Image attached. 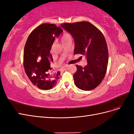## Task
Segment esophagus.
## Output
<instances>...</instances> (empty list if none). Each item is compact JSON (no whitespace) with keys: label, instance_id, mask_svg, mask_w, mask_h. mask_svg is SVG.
<instances>
[{"label":"esophagus","instance_id":"1","mask_svg":"<svg viewBox=\"0 0 134 134\" xmlns=\"http://www.w3.org/2000/svg\"><path fill=\"white\" fill-rule=\"evenodd\" d=\"M68 68V65H64L63 66V68H62V69L63 70H66Z\"/></svg>","mask_w":134,"mask_h":134}]
</instances>
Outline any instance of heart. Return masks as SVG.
<instances>
[{
  "label": "heart",
  "mask_w": 134,
  "mask_h": 134,
  "mask_svg": "<svg viewBox=\"0 0 134 134\" xmlns=\"http://www.w3.org/2000/svg\"><path fill=\"white\" fill-rule=\"evenodd\" d=\"M69 38H71L70 35L68 33H65L62 36V37H61V41H62V42H63Z\"/></svg>",
  "instance_id": "b5f03b06"
}]
</instances>
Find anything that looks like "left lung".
I'll return each instance as SVG.
<instances>
[{"label":"left lung","instance_id":"obj_1","mask_svg":"<svg viewBox=\"0 0 134 134\" xmlns=\"http://www.w3.org/2000/svg\"><path fill=\"white\" fill-rule=\"evenodd\" d=\"M61 26L74 38V54L86 55L87 60L84 67L76 65L75 85L83 91L93 90L102 82L107 71L108 51L103 35L89 22L64 23Z\"/></svg>","mask_w":134,"mask_h":134}]
</instances>
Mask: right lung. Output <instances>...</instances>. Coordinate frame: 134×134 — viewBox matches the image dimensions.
<instances>
[{
    "label": "right lung",
    "instance_id": "1",
    "mask_svg": "<svg viewBox=\"0 0 134 134\" xmlns=\"http://www.w3.org/2000/svg\"><path fill=\"white\" fill-rule=\"evenodd\" d=\"M63 31L54 24L38 26L28 36L23 53V65L32 83L39 89L48 90L57 83L60 72L52 75L50 63L53 62L50 50L55 37Z\"/></svg>",
    "mask_w": 134,
    "mask_h": 134
}]
</instances>
